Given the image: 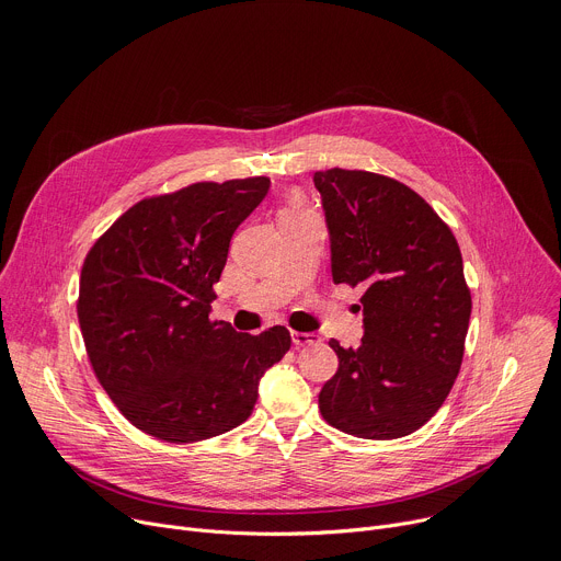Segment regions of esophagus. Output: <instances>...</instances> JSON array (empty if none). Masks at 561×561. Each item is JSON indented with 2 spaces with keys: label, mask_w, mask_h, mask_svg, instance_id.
<instances>
[{
  "label": "esophagus",
  "mask_w": 561,
  "mask_h": 561,
  "mask_svg": "<svg viewBox=\"0 0 561 561\" xmlns=\"http://www.w3.org/2000/svg\"><path fill=\"white\" fill-rule=\"evenodd\" d=\"M293 344L299 348V346H313V344H320V337L316 333H293Z\"/></svg>",
  "instance_id": "esophagus-1"
}]
</instances>
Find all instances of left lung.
<instances>
[{
    "mask_svg": "<svg viewBox=\"0 0 561 561\" xmlns=\"http://www.w3.org/2000/svg\"><path fill=\"white\" fill-rule=\"evenodd\" d=\"M331 241L335 284L363 286L360 346L337 353L320 391L329 425L391 440L423 427L463 360L472 297L461 250L430 203L407 185L360 170L313 174Z\"/></svg>",
    "mask_w": 561,
    "mask_h": 561,
    "instance_id": "obj_1",
    "label": "left lung"
}]
</instances>
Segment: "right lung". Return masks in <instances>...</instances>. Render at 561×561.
Wrapping results in <instances>:
<instances>
[{"mask_svg": "<svg viewBox=\"0 0 561 561\" xmlns=\"http://www.w3.org/2000/svg\"><path fill=\"white\" fill-rule=\"evenodd\" d=\"M266 176L194 183L129 208L89 250L78 320L91 367L123 416L168 443L213 438L254 410L290 333L210 322L213 286Z\"/></svg>", "mask_w": 561, "mask_h": 561, "instance_id": "1", "label": "right lung"}]
</instances>
